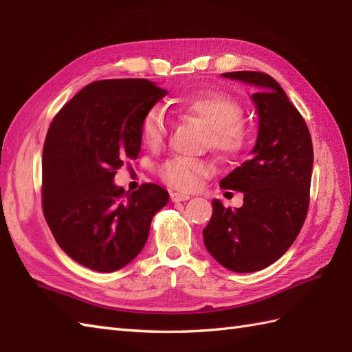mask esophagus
I'll return each instance as SVG.
<instances>
[{
  "label": "esophagus",
  "instance_id": "34e87169",
  "mask_svg": "<svg viewBox=\"0 0 352 352\" xmlns=\"http://www.w3.org/2000/svg\"><path fill=\"white\" fill-rule=\"evenodd\" d=\"M170 199L173 203H179V201L190 200V195L185 194V192H170Z\"/></svg>",
  "mask_w": 352,
  "mask_h": 352
}]
</instances>
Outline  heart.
I'll return each instance as SVG.
<instances>
[{"instance_id":"obj_1","label":"heart","mask_w":352,"mask_h":352,"mask_svg":"<svg viewBox=\"0 0 352 352\" xmlns=\"http://www.w3.org/2000/svg\"><path fill=\"white\" fill-rule=\"evenodd\" d=\"M176 110L182 116L199 122L209 134L210 146L224 155H236L246 143V130L241 124L243 110L241 104L226 94L203 92L185 97L176 102ZM170 122L161 107H152L144 115L140 134L151 148L164 143ZM212 173L208 162L173 158L160 168V176L168 186L190 191L199 186L203 177Z\"/></svg>"}]
</instances>
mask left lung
Instances as JSON below:
<instances>
[{
  "label": "left lung",
  "mask_w": 352,
  "mask_h": 352,
  "mask_svg": "<svg viewBox=\"0 0 352 352\" xmlns=\"http://www.w3.org/2000/svg\"><path fill=\"white\" fill-rule=\"evenodd\" d=\"M221 76L255 89L258 133L251 158L219 182L243 192L242 208L226 209L213 199L203 241L226 269L251 273L279 260L300 233L309 206L314 148L305 119L273 77L258 72Z\"/></svg>",
  "instance_id": "left-lung-1"
}]
</instances>
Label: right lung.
Returning <instances> with one entry per match:
<instances>
[{"label": "right lung", "instance_id": "add662e5", "mask_svg": "<svg viewBox=\"0 0 352 352\" xmlns=\"http://www.w3.org/2000/svg\"><path fill=\"white\" fill-rule=\"evenodd\" d=\"M167 96L146 79L89 83L59 110L43 148V213L59 248L110 273L143 250L151 221L168 203L155 184L125 192L116 170L140 153L146 111Z\"/></svg>", "mask_w": 352, "mask_h": 352}]
</instances>
